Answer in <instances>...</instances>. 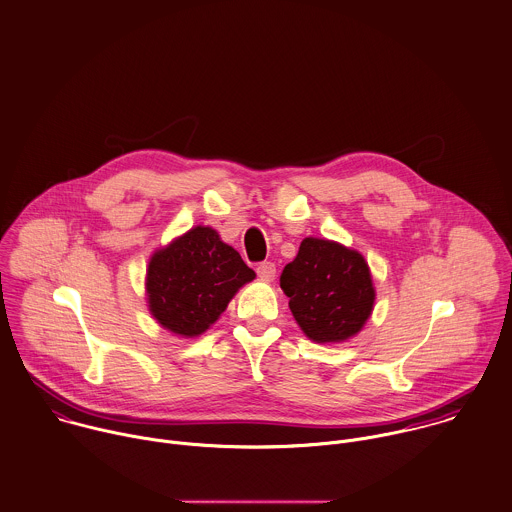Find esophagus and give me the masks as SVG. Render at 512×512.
Listing matches in <instances>:
<instances>
[{
    "instance_id": "esophagus-1",
    "label": "esophagus",
    "mask_w": 512,
    "mask_h": 512,
    "mask_svg": "<svg viewBox=\"0 0 512 512\" xmlns=\"http://www.w3.org/2000/svg\"><path fill=\"white\" fill-rule=\"evenodd\" d=\"M257 275L261 281H273L275 279V265L271 261H265V263H259L257 265Z\"/></svg>"
}]
</instances>
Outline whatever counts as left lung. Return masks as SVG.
Wrapping results in <instances>:
<instances>
[{
    "label": "left lung",
    "mask_w": 512,
    "mask_h": 512,
    "mask_svg": "<svg viewBox=\"0 0 512 512\" xmlns=\"http://www.w3.org/2000/svg\"><path fill=\"white\" fill-rule=\"evenodd\" d=\"M281 289L301 331L315 343L355 337L375 307V285L365 257L337 241L305 237L281 273Z\"/></svg>",
    "instance_id": "1"
}]
</instances>
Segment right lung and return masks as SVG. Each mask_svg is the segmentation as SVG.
I'll return each mask as SVG.
<instances>
[{
  "instance_id": "right-lung-1",
  "label": "right lung",
  "mask_w": 512,
  "mask_h": 512,
  "mask_svg": "<svg viewBox=\"0 0 512 512\" xmlns=\"http://www.w3.org/2000/svg\"><path fill=\"white\" fill-rule=\"evenodd\" d=\"M253 279L255 271L213 227L197 225L151 255L145 275L147 307L173 335L199 337Z\"/></svg>"
}]
</instances>
